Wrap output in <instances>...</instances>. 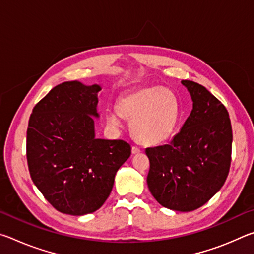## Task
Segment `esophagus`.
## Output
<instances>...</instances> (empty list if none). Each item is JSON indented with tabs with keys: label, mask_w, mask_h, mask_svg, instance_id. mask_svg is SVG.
<instances>
[{
	"label": "esophagus",
	"mask_w": 254,
	"mask_h": 254,
	"mask_svg": "<svg viewBox=\"0 0 254 254\" xmlns=\"http://www.w3.org/2000/svg\"><path fill=\"white\" fill-rule=\"evenodd\" d=\"M141 151H142V150H141L139 147H136V145H133V147H132V153L133 154H137V153H140Z\"/></svg>",
	"instance_id": "obj_1"
}]
</instances>
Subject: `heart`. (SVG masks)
<instances>
[{
  "mask_svg": "<svg viewBox=\"0 0 254 254\" xmlns=\"http://www.w3.org/2000/svg\"><path fill=\"white\" fill-rule=\"evenodd\" d=\"M120 117L130 121L132 135L145 145L168 141L177 128L180 107L177 96L161 86H149L127 93L117 104ZM117 114L107 115V121L119 124Z\"/></svg>",
  "mask_w": 254,
  "mask_h": 254,
  "instance_id": "obj_1",
  "label": "heart"
}]
</instances>
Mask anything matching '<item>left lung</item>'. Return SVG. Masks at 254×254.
Returning <instances> with one entry per match:
<instances>
[{
  "label": "left lung",
  "instance_id": "left-lung-1",
  "mask_svg": "<svg viewBox=\"0 0 254 254\" xmlns=\"http://www.w3.org/2000/svg\"><path fill=\"white\" fill-rule=\"evenodd\" d=\"M192 110L169 144L147 148L149 190L163 207L191 212L220 190L231 166L232 126L226 107L204 86L182 80Z\"/></svg>",
  "mask_w": 254,
  "mask_h": 254
}]
</instances>
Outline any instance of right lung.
Here are the masks:
<instances>
[{
	"label": "right lung",
	"mask_w": 254,
	"mask_h": 254,
	"mask_svg": "<svg viewBox=\"0 0 254 254\" xmlns=\"http://www.w3.org/2000/svg\"><path fill=\"white\" fill-rule=\"evenodd\" d=\"M101 86L65 81L33 107L27 131L32 182L64 214L85 215L105 203L115 174L131 154L124 140L95 137Z\"/></svg>",
	"instance_id": "obj_1"
}]
</instances>
